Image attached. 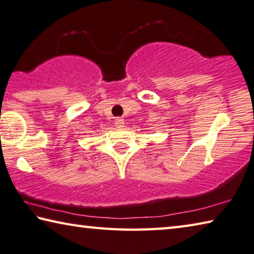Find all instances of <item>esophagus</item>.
<instances>
[{
    "label": "esophagus",
    "instance_id": "1",
    "mask_svg": "<svg viewBox=\"0 0 254 254\" xmlns=\"http://www.w3.org/2000/svg\"><path fill=\"white\" fill-rule=\"evenodd\" d=\"M115 124H116V126L120 128V127H124L125 122H124V119H122V118H116L115 119Z\"/></svg>",
    "mask_w": 254,
    "mask_h": 254
}]
</instances>
